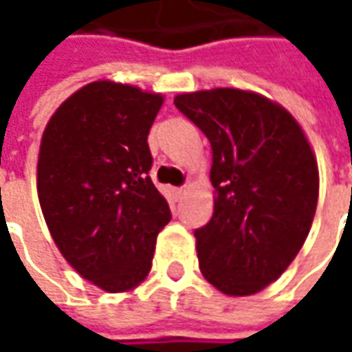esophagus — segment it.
I'll list each match as a JSON object with an SVG mask.
<instances>
[{
  "label": "esophagus",
  "mask_w": 352,
  "mask_h": 352,
  "mask_svg": "<svg viewBox=\"0 0 352 352\" xmlns=\"http://www.w3.org/2000/svg\"><path fill=\"white\" fill-rule=\"evenodd\" d=\"M172 196H174V199H182L184 188H174V190H172Z\"/></svg>",
  "instance_id": "1"
}]
</instances>
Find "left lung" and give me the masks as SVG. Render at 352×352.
Here are the masks:
<instances>
[{"mask_svg":"<svg viewBox=\"0 0 352 352\" xmlns=\"http://www.w3.org/2000/svg\"><path fill=\"white\" fill-rule=\"evenodd\" d=\"M174 105L211 144L215 208L194 231L206 280L229 296H250L296 258L316 215V156L296 119L245 89L176 96Z\"/></svg>","mask_w":352,"mask_h":352,"instance_id":"obj_1","label":"left lung"}]
</instances>
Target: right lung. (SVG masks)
Masks as SVG:
<instances>
[{"mask_svg":"<svg viewBox=\"0 0 352 352\" xmlns=\"http://www.w3.org/2000/svg\"><path fill=\"white\" fill-rule=\"evenodd\" d=\"M162 96L91 82L50 117L36 192L50 235L80 276L105 292L135 288L151 270L156 235L172 219L148 172V131Z\"/></svg>","mask_w":352,"mask_h":352,"instance_id":"add662e5","label":"right lung"}]
</instances>
